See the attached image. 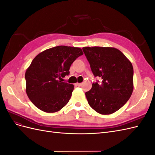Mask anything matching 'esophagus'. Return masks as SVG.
Segmentation results:
<instances>
[{
	"label": "esophagus",
	"instance_id": "obj_1",
	"mask_svg": "<svg viewBox=\"0 0 155 155\" xmlns=\"http://www.w3.org/2000/svg\"><path fill=\"white\" fill-rule=\"evenodd\" d=\"M76 85H77L78 86H81V85H82V83H77Z\"/></svg>",
	"mask_w": 155,
	"mask_h": 155
}]
</instances>
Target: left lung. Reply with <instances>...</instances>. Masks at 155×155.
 Here are the masks:
<instances>
[{
  "label": "left lung",
  "instance_id": "8db88e82",
  "mask_svg": "<svg viewBox=\"0 0 155 155\" xmlns=\"http://www.w3.org/2000/svg\"><path fill=\"white\" fill-rule=\"evenodd\" d=\"M94 77L101 78L85 92L89 105L101 114L118 110L127 101L133 91V67L119 50L110 47H83Z\"/></svg>",
  "mask_w": 155,
  "mask_h": 155
}]
</instances>
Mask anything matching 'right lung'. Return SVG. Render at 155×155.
Masks as SVG:
<instances>
[{"label": "right lung", "instance_id": "right-lung-1", "mask_svg": "<svg viewBox=\"0 0 155 155\" xmlns=\"http://www.w3.org/2000/svg\"><path fill=\"white\" fill-rule=\"evenodd\" d=\"M83 54L79 48L58 46L37 55L25 73L26 91L33 104L46 112H57L66 105L74 85L61 79L68 76L71 64Z\"/></svg>", "mask_w": 155, "mask_h": 155}]
</instances>
